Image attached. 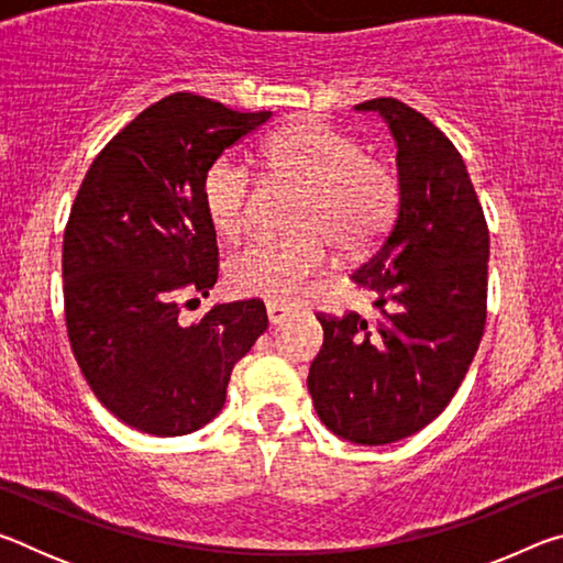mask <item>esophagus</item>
<instances>
[{
  "label": "esophagus",
  "mask_w": 563,
  "mask_h": 563,
  "mask_svg": "<svg viewBox=\"0 0 563 563\" xmlns=\"http://www.w3.org/2000/svg\"><path fill=\"white\" fill-rule=\"evenodd\" d=\"M265 310H268V320H271V325H280V322H285V320L290 318V308H288V305L268 302V305H265Z\"/></svg>",
  "instance_id": "1"
}]
</instances>
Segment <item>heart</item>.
Returning <instances> with one entry per match:
<instances>
[{
    "label": "heart",
    "mask_w": 563,
    "mask_h": 563,
    "mask_svg": "<svg viewBox=\"0 0 563 563\" xmlns=\"http://www.w3.org/2000/svg\"><path fill=\"white\" fill-rule=\"evenodd\" d=\"M265 178L300 188L288 238H258L228 263L241 295L295 302L328 268L330 245L357 255L375 245L399 206V180L383 158L362 154L347 133L322 121H298L263 146ZM255 186L247 168L218 158L203 176V208L213 231L238 241L251 228Z\"/></svg>",
    "instance_id": "obj_1"
}]
</instances>
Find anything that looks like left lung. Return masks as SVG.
<instances>
[{
    "instance_id": "obj_1",
    "label": "left lung",
    "mask_w": 563,
    "mask_h": 563,
    "mask_svg": "<svg viewBox=\"0 0 563 563\" xmlns=\"http://www.w3.org/2000/svg\"><path fill=\"white\" fill-rule=\"evenodd\" d=\"M397 146L399 211L352 280L377 295L383 320L318 316L325 340L308 389L332 434L389 444L450 405L487 322L489 231L460 151L397 99H369Z\"/></svg>"
}]
</instances>
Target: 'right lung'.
<instances>
[{"label": "right lung", "mask_w": 563, "mask_h": 563, "mask_svg": "<svg viewBox=\"0 0 563 563\" xmlns=\"http://www.w3.org/2000/svg\"><path fill=\"white\" fill-rule=\"evenodd\" d=\"M271 117L170 93L103 146L76 194L62 251L66 332L93 395L133 430H201L268 328L261 300L213 305L194 325L178 316L218 280L206 170Z\"/></svg>", "instance_id": "1"}]
</instances>
